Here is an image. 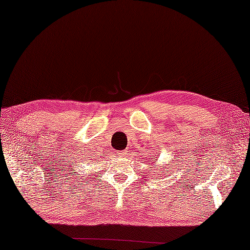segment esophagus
Here are the masks:
<instances>
[{
  "instance_id": "obj_1",
  "label": "esophagus",
  "mask_w": 250,
  "mask_h": 250,
  "mask_svg": "<svg viewBox=\"0 0 250 250\" xmlns=\"http://www.w3.org/2000/svg\"><path fill=\"white\" fill-rule=\"evenodd\" d=\"M126 150H121V151H119V156L120 157H125V156H126Z\"/></svg>"
}]
</instances>
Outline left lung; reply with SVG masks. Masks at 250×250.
<instances>
[{"label":"left lung","instance_id":"obj_1","mask_svg":"<svg viewBox=\"0 0 250 250\" xmlns=\"http://www.w3.org/2000/svg\"><path fill=\"white\" fill-rule=\"evenodd\" d=\"M168 166H169V163H168ZM158 171H161L160 172V174H159V175H164V174H166V168H164V167H161V168H158Z\"/></svg>","mask_w":250,"mask_h":250}]
</instances>
